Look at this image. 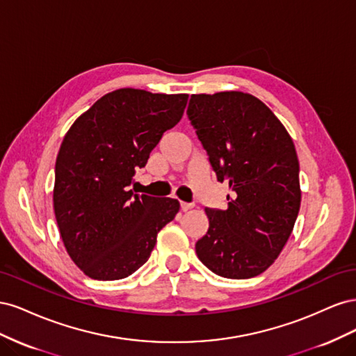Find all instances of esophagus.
Listing matches in <instances>:
<instances>
[{"label":"esophagus","mask_w":356,"mask_h":356,"mask_svg":"<svg viewBox=\"0 0 356 356\" xmlns=\"http://www.w3.org/2000/svg\"><path fill=\"white\" fill-rule=\"evenodd\" d=\"M179 204H181V209L182 211H188V209H191L193 207H195V203H187V202H181Z\"/></svg>","instance_id":"34e87169"}]
</instances>
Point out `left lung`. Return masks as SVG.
Listing matches in <instances>:
<instances>
[{"instance_id":"1","label":"left lung","mask_w":356,"mask_h":356,"mask_svg":"<svg viewBox=\"0 0 356 356\" xmlns=\"http://www.w3.org/2000/svg\"><path fill=\"white\" fill-rule=\"evenodd\" d=\"M187 115L217 179L233 191L227 209L204 208L209 229L196 242V254L218 276H258L281 254L298 215L293 139L250 93L191 95Z\"/></svg>"}]
</instances>
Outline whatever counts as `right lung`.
<instances>
[{
	"label": "right lung",
	"instance_id": "add662e5",
	"mask_svg": "<svg viewBox=\"0 0 356 356\" xmlns=\"http://www.w3.org/2000/svg\"><path fill=\"white\" fill-rule=\"evenodd\" d=\"M188 95L118 89L74 122L55 166L53 208L72 261L92 279L117 281L152 254L179 202L134 195L129 186L174 127Z\"/></svg>",
	"mask_w": 356,
	"mask_h": 356
}]
</instances>
